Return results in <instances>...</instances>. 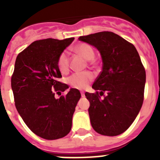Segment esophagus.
<instances>
[{"label": "esophagus", "instance_id": "obj_1", "mask_svg": "<svg viewBox=\"0 0 160 160\" xmlns=\"http://www.w3.org/2000/svg\"><path fill=\"white\" fill-rule=\"evenodd\" d=\"M81 94H82V97H84V96H85L84 91H81Z\"/></svg>", "mask_w": 160, "mask_h": 160}]
</instances>
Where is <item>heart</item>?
Here are the masks:
<instances>
[{
  "label": "heart",
  "mask_w": 160,
  "mask_h": 160,
  "mask_svg": "<svg viewBox=\"0 0 160 160\" xmlns=\"http://www.w3.org/2000/svg\"><path fill=\"white\" fill-rule=\"evenodd\" d=\"M76 53L82 55L84 58L87 60H91L94 56V51L90 45L86 43L79 44L78 46L74 48ZM70 60L66 51L62 52L59 55L58 59V67L61 73H66L69 70ZM93 79V74L90 72H79L72 74L67 78L68 84L70 87L75 89H84L88 86L90 81Z\"/></svg>",
  "instance_id": "1"
}]
</instances>
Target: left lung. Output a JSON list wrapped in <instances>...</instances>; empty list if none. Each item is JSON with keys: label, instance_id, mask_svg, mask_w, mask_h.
Here are the masks:
<instances>
[{"label": "left lung", "instance_id": "1", "mask_svg": "<svg viewBox=\"0 0 160 160\" xmlns=\"http://www.w3.org/2000/svg\"><path fill=\"white\" fill-rule=\"evenodd\" d=\"M78 40L95 47L102 61V70L92 86L96 94H85L90 102L91 126L102 135H120L135 121L143 102L146 72L140 57L132 44L112 32ZM104 92L107 95L101 99Z\"/></svg>", "mask_w": 160, "mask_h": 160}]
</instances>
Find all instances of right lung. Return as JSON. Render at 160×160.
Segmentation results:
<instances>
[{"label":"right lung","mask_w":160,"mask_h":160,"mask_svg":"<svg viewBox=\"0 0 160 160\" xmlns=\"http://www.w3.org/2000/svg\"><path fill=\"white\" fill-rule=\"evenodd\" d=\"M74 40L47 38L30 44L17 57L11 87L15 106L32 132L48 140L66 136L71 130L72 118L81 94L70 88L66 95L55 98L69 88L58 81L59 55Z\"/></svg>","instance_id":"obj_1"}]
</instances>
